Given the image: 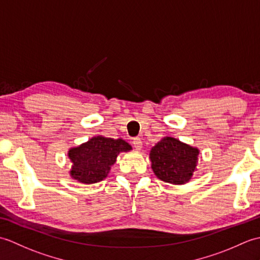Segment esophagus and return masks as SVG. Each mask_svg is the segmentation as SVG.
Listing matches in <instances>:
<instances>
[{"label":"esophagus","instance_id":"34e87169","mask_svg":"<svg viewBox=\"0 0 260 260\" xmlns=\"http://www.w3.org/2000/svg\"><path fill=\"white\" fill-rule=\"evenodd\" d=\"M133 145L136 150H139V151L141 150V148L143 147V143H142V140L140 139V137H135V139L133 140Z\"/></svg>","mask_w":260,"mask_h":260}]
</instances>
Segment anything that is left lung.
Returning a JSON list of instances; mask_svg holds the SVG:
<instances>
[{"instance_id":"left-lung-1","label":"left lung","mask_w":260,"mask_h":260,"mask_svg":"<svg viewBox=\"0 0 260 260\" xmlns=\"http://www.w3.org/2000/svg\"><path fill=\"white\" fill-rule=\"evenodd\" d=\"M199 153L198 147L165 136L151 148V168L161 181L175 185L185 184L197 171Z\"/></svg>"}]
</instances>
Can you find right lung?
<instances>
[{
	"label": "right lung",
	"instance_id": "obj_1",
	"mask_svg": "<svg viewBox=\"0 0 260 260\" xmlns=\"http://www.w3.org/2000/svg\"><path fill=\"white\" fill-rule=\"evenodd\" d=\"M131 150L132 146L121 139L93 136L86 143L71 147L68 151L71 162L70 178L84 184L101 182L107 178L118 154Z\"/></svg>",
	"mask_w": 260,
	"mask_h": 260
}]
</instances>
